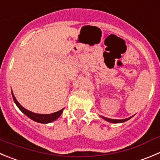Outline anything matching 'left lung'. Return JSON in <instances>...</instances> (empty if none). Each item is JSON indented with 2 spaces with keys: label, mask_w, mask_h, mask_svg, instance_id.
I'll return each mask as SVG.
<instances>
[{
  "label": "left lung",
  "mask_w": 160,
  "mask_h": 160,
  "mask_svg": "<svg viewBox=\"0 0 160 160\" xmlns=\"http://www.w3.org/2000/svg\"><path fill=\"white\" fill-rule=\"evenodd\" d=\"M102 117V118H104V120H106V121L109 122H112V123H120V122H124L127 121V120H129L130 118H131L132 117H130V118H125V119H112V118H106V117H104V116H100Z\"/></svg>",
  "instance_id": "8db88e82"
}]
</instances>
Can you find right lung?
Here are the masks:
<instances>
[{"instance_id": "obj_1", "label": "right lung", "mask_w": 160, "mask_h": 160, "mask_svg": "<svg viewBox=\"0 0 160 160\" xmlns=\"http://www.w3.org/2000/svg\"><path fill=\"white\" fill-rule=\"evenodd\" d=\"M12 95L13 100H14V102L16 103V104L17 105V107L19 108V110L22 112L23 114H25L27 117L30 118V119L33 120V121L37 122H40V123H49L55 121L56 119L59 118V117L61 115L62 112H63V108L61 109L59 112H54V113L52 114H37V113H33V112H30V111L27 110L26 108H24L22 105H20L19 102L17 101V100L15 97L14 94H13L12 91Z\"/></svg>"}]
</instances>
